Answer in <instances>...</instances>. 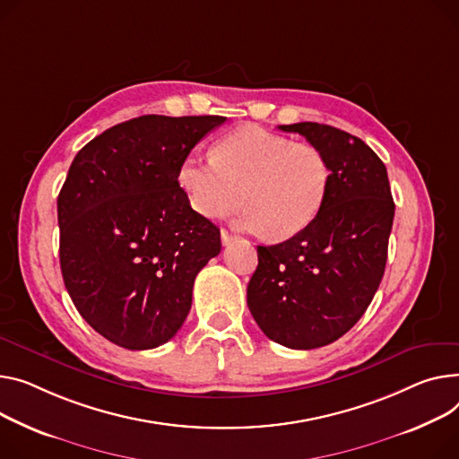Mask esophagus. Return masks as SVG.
Masks as SVG:
<instances>
[{
  "mask_svg": "<svg viewBox=\"0 0 459 459\" xmlns=\"http://www.w3.org/2000/svg\"><path fill=\"white\" fill-rule=\"evenodd\" d=\"M234 239H236V236H234V234H230V232H229V230H225V229L221 230V241H223V246H229V243H230V241H234Z\"/></svg>",
  "mask_w": 459,
  "mask_h": 459,
  "instance_id": "esophagus-1",
  "label": "esophagus"
}]
</instances>
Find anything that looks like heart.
Wrapping results in <instances>:
<instances>
[{
	"label": "heart",
	"mask_w": 459,
	"mask_h": 459,
	"mask_svg": "<svg viewBox=\"0 0 459 459\" xmlns=\"http://www.w3.org/2000/svg\"><path fill=\"white\" fill-rule=\"evenodd\" d=\"M177 180L199 216L227 218L243 203L247 208L238 218L241 229L288 239L319 216L330 188V164L314 143L246 126L213 145L212 160L182 159Z\"/></svg>",
	"instance_id": "b5f03b06"
}]
</instances>
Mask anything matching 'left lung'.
<instances>
[{"mask_svg": "<svg viewBox=\"0 0 459 459\" xmlns=\"http://www.w3.org/2000/svg\"><path fill=\"white\" fill-rule=\"evenodd\" d=\"M279 129L325 152L330 188L308 229L258 246L247 304L269 340L310 351L340 340L371 304L387 262L394 203L387 169L363 140L314 121Z\"/></svg>", "mask_w": 459, "mask_h": 459, "instance_id": "obj_1", "label": "left lung"}]
</instances>
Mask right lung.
Wrapping results in <instances>:
<instances>
[{"label":"right lung","mask_w":459,"mask_h":459,"mask_svg":"<svg viewBox=\"0 0 459 459\" xmlns=\"http://www.w3.org/2000/svg\"><path fill=\"white\" fill-rule=\"evenodd\" d=\"M225 119L140 116L88 142L70 166L56 199L60 271L82 319L119 347L169 342L197 273L221 251L220 229L188 204L177 169Z\"/></svg>","instance_id":"1"}]
</instances>
